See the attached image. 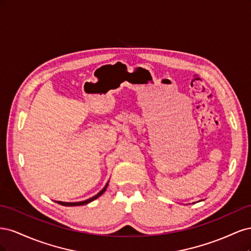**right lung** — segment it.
Returning <instances> with one entry per match:
<instances>
[{
    "mask_svg": "<svg viewBox=\"0 0 251 251\" xmlns=\"http://www.w3.org/2000/svg\"><path fill=\"white\" fill-rule=\"evenodd\" d=\"M108 185H109V181L107 182V184L104 185V187L101 189V191H100V193H98V194L95 195V196H93L92 198L87 199V200H85V201H80V202H62V201H55V202L58 203V204H60V205H64V206H79V205H85V204H88V203H90V202L94 201L95 199L98 198V197H100V196L105 192V189H107Z\"/></svg>",
    "mask_w": 251,
    "mask_h": 251,
    "instance_id": "right-lung-1",
    "label": "right lung"
}]
</instances>
